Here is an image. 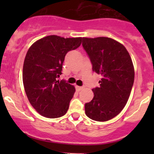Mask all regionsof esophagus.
Segmentation results:
<instances>
[{"mask_svg": "<svg viewBox=\"0 0 154 154\" xmlns=\"http://www.w3.org/2000/svg\"><path fill=\"white\" fill-rule=\"evenodd\" d=\"M83 88V86H76V90H77V91H81L82 89Z\"/></svg>", "mask_w": 154, "mask_h": 154, "instance_id": "obj_1", "label": "esophagus"}]
</instances>
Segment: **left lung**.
Wrapping results in <instances>:
<instances>
[{"label": "left lung", "instance_id": "1", "mask_svg": "<svg viewBox=\"0 0 154 154\" xmlns=\"http://www.w3.org/2000/svg\"><path fill=\"white\" fill-rule=\"evenodd\" d=\"M83 47L92 71L101 75L100 86L92 89L94 97L85 104L86 115L97 122L116 117L125 106L134 83V68L125 46L107 38H83Z\"/></svg>", "mask_w": 154, "mask_h": 154}]
</instances>
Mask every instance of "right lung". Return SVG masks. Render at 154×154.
<instances>
[{
	"label": "right lung",
	"instance_id": "1",
	"mask_svg": "<svg viewBox=\"0 0 154 154\" xmlns=\"http://www.w3.org/2000/svg\"><path fill=\"white\" fill-rule=\"evenodd\" d=\"M82 38L48 35L29 48L23 66V83L29 103L42 116L56 119L67 112L75 88L62 74L66 54L81 45Z\"/></svg>",
	"mask_w": 154,
	"mask_h": 154
}]
</instances>
